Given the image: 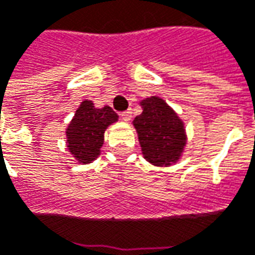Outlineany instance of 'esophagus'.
<instances>
[{"mask_svg":"<svg viewBox=\"0 0 255 255\" xmlns=\"http://www.w3.org/2000/svg\"><path fill=\"white\" fill-rule=\"evenodd\" d=\"M131 116H132V112L131 110H126V112L121 113V119L124 121H129L131 120Z\"/></svg>","mask_w":255,"mask_h":255,"instance_id":"34e87169","label":"esophagus"}]
</instances>
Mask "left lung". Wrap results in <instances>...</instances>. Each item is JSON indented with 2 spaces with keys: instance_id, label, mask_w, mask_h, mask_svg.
Returning <instances> with one entry per match:
<instances>
[{
  "instance_id": "1",
  "label": "left lung",
  "mask_w": 255,
  "mask_h": 255,
  "mask_svg": "<svg viewBox=\"0 0 255 255\" xmlns=\"http://www.w3.org/2000/svg\"><path fill=\"white\" fill-rule=\"evenodd\" d=\"M143 112L136 116L134 126L145 159L155 166L174 163L186 145L184 126L177 114L162 99H145Z\"/></svg>"
}]
</instances>
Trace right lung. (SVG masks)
I'll return each mask as SVG.
<instances>
[{
    "instance_id": "right-lung-1",
    "label": "right lung",
    "mask_w": 255,
    "mask_h": 255,
    "mask_svg": "<svg viewBox=\"0 0 255 255\" xmlns=\"http://www.w3.org/2000/svg\"><path fill=\"white\" fill-rule=\"evenodd\" d=\"M119 116L112 107L96 109L91 100H85L67 128L68 150L81 163H91L100 153L107 126Z\"/></svg>"
}]
</instances>
